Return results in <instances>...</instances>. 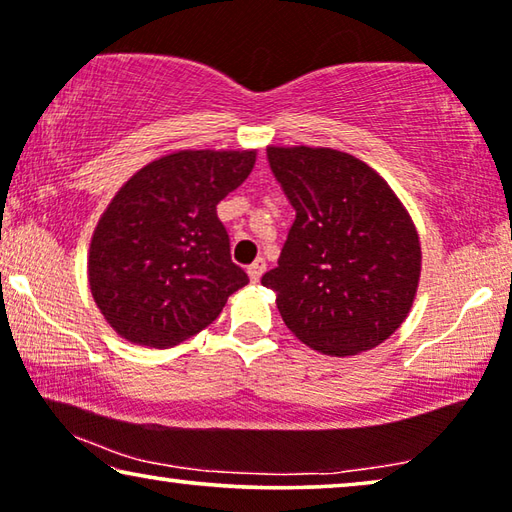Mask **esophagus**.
<instances>
[{"label": "esophagus", "mask_w": 512, "mask_h": 512, "mask_svg": "<svg viewBox=\"0 0 512 512\" xmlns=\"http://www.w3.org/2000/svg\"><path fill=\"white\" fill-rule=\"evenodd\" d=\"M264 271H266V262H264L262 257L255 259V262L248 266V276H250V280H253V283H257V280L262 278V273H264Z\"/></svg>", "instance_id": "esophagus-1"}]
</instances>
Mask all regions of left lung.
I'll use <instances>...</instances> for the list:
<instances>
[{"label": "left lung", "instance_id": "left-lung-1", "mask_svg": "<svg viewBox=\"0 0 512 512\" xmlns=\"http://www.w3.org/2000/svg\"><path fill=\"white\" fill-rule=\"evenodd\" d=\"M266 157L297 211L278 266L262 276L287 329L331 357L376 348L408 318L420 283V236L406 206L341 150L269 146Z\"/></svg>", "mask_w": 512, "mask_h": 512}]
</instances>
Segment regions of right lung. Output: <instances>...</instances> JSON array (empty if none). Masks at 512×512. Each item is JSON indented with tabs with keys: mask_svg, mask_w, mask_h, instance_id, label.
Segmentation results:
<instances>
[{
	"mask_svg": "<svg viewBox=\"0 0 512 512\" xmlns=\"http://www.w3.org/2000/svg\"><path fill=\"white\" fill-rule=\"evenodd\" d=\"M255 160L257 150H176L115 192L88 253L92 299L115 334L174 348L248 285L215 206L246 181Z\"/></svg>",
	"mask_w": 512,
	"mask_h": 512,
	"instance_id": "add662e5",
	"label": "right lung"
}]
</instances>
